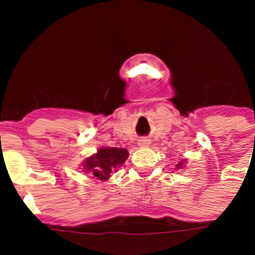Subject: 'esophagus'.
Listing matches in <instances>:
<instances>
[{"label":"esophagus","mask_w":255,"mask_h":255,"mask_svg":"<svg viewBox=\"0 0 255 255\" xmlns=\"http://www.w3.org/2000/svg\"><path fill=\"white\" fill-rule=\"evenodd\" d=\"M139 144H141V145H147V144H148V141H147V140H141L140 143H139Z\"/></svg>","instance_id":"esophagus-1"}]
</instances>
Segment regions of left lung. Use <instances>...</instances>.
Masks as SVG:
<instances>
[{"label":"left lung","mask_w":255,"mask_h":255,"mask_svg":"<svg viewBox=\"0 0 255 255\" xmlns=\"http://www.w3.org/2000/svg\"><path fill=\"white\" fill-rule=\"evenodd\" d=\"M181 166H182V162H180V163L177 164V167H181Z\"/></svg>","instance_id":"8db88e82"}]
</instances>
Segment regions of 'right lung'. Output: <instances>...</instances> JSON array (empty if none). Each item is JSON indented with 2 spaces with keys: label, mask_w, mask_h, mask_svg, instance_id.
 <instances>
[{
  "label": "right lung",
  "mask_w": 255,
  "mask_h": 255,
  "mask_svg": "<svg viewBox=\"0 0 255 255\" xmlns=\"http://www.w3.org/2000/svg\"><path fill=\"white\" fill-rule=\"evenodd\" d=\"M125 148H101L97 154L84 161V172L98 180H107L128 158Z\"/></svg>",
  "instance_id": "obj_1"
}]
</instances>
